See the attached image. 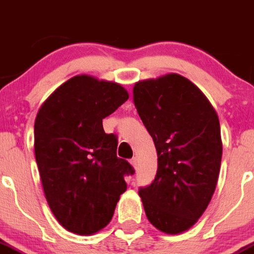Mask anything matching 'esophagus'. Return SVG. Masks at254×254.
Wrapping results in <instances>:
<instances>
[{
    "label": "esophagus",
    "mask_w": 254,
    "mask_h": 254,
    "mask_svg": "<svg viewBox=\"0 0 254 254\" xmlns=\"http://www.w3.org/2000/svg\"><path fill=\"white\" fill-rule=\"evenodd\" d=\"M131 165L133 166V168H134V170H136L137 166H138V159H137L136 157H134V158H132V159H131Z\"/></svg>",
    "instance_id": "34e87169"
}]
</instances>
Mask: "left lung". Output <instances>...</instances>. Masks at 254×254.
Segmentation results:
<instances>
[{"label": "left lung", "mask_w": 254, "mask_h": 254, "mask_svg": "<svg viewBox=\"0 0 254 254\" xmlns=\"http://www.w3.org/2000/svg\"><path fill=\"white\" fill-rule=\"evenodd\" d=\"M133 101L158 157L153 182L138 190L144 212L159 231L182 233L203 214L216 190L218 116L201 89L177 73L137 82Z\"/></svg>", "instance_id": "1"}]
</instances>
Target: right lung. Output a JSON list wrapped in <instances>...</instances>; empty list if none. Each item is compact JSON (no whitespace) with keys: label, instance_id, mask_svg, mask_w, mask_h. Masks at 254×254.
Listing matches in <instances>:
<instances>
[{"label":"right lung","instance_id":"right-lung-1","mask_svg":"<svg viewBox=\"0 0 254 254\" xmlns=\"http://www.w3.org/2000/svg\"><path fill=\"white\" fill-rule=\"evenodd\" d=\"M115 82L74 76L43 102L35 121V154L51 211L72 233L89 236L112 219L128 162L117 157V137L102 120L128 100Z\"/></svg>","mask_w":254,"mask_h":254}]
</instances>
